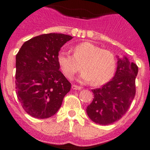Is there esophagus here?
Returning <instances> with one entry per match:
<instances>
[{"label":"esophagus","instance_id":"1","mask_svg":"<svg viewBox=\"0 0 150 150\" xmlns=\"http://www.w3.org/2000/svg\"><path fill=\"white\" fill-rule=\"evenodd\" d=\"M72 89H75V90H81L82 89V87L79 86H76V85H72Z\"/></svg>","mask_w":150,"mask_h":150}]
</instances>
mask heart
Returning <instances> with one entry per match:
<instances>
[{
  "instance_id": "obj_1",
  "label": "heart",
  "mask_w": 150,
  "mask_h": 150,
  "mask_svg": "<svg viewBox=\"0 0 150 150\" xmlns=\"http://www.w3.org/2000/svg\"><path fill=\"white\" fill-rule=\"evenodd\" d=\"M73 55L60 52L57 62L62 72L71 79L81 70V79L99 86L110 80L116 69V58L110 50L102 49L89 42L79 43L72 48Z\"/></svg>"
}]
</instances>
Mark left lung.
<instances>
[{
	"mask_svg": "<svg viewBox=\"0 0 150 150\" xmlns=\"http://www.w3.org/2000/svg\"><path fill=\"white\" fill-rule=\"evenodd\" d=\"M138 66L126 57L117 61L114 77L102 87L92 89L94 98L86 112L92 121L107 125L117 121L127 113L135 96Z\"/></svg>",
	"mask_w": 150,
	"mask_h": 150,
	"instance_id": "8db88e82",
	"label": "left lung"
}]
</instances>
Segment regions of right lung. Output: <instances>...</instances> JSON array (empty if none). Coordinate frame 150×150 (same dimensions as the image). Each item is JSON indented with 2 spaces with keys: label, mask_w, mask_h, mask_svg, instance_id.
<instances>
[{
  "label": "right lung",
  "mask_w": 150,
  "mask_h": 150,
  "mask_svg": "<svg viewBox=\"0 0 150 150\" xmlns=\"http://www.w3.org/2000/svg\"><path fill=\"white\" fill-rule=\"evenodd\" d=\"M68 35L43 34L23 43L16 54L15 89L22 108L35 118L56 114L71 83L59 70L61 47L71 40Z\"/></svg>",
  "instance_id": "add662e5"
}]
</instances>
